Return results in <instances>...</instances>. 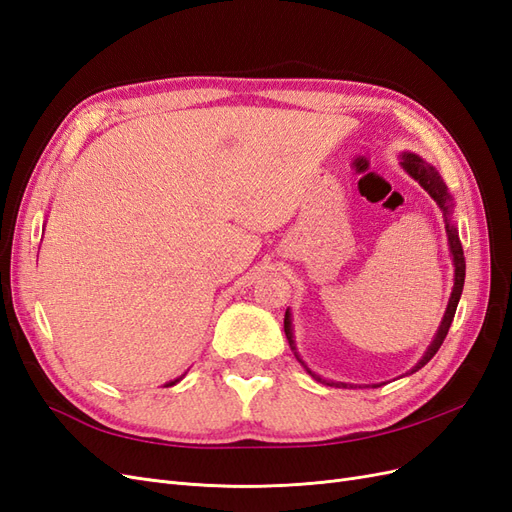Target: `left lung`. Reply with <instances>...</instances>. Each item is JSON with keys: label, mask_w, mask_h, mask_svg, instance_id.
Returning <instances> with one entry per match:
<instances>
[{"label": "left lung", "mask_w": 512, "mask_h": 512, "mask_svg": "<svg viewBox=\"0 0 512 512\" xmlns=\"http://www.w3.org/2000/svg\"><path fill=\"white\" fill-rule=\"evenodd\" d=\"M401 166H404L408 173L423 185V188L431 194V198L436 200V203L440 205V209L444 211V218H446V235H448V243H451V254H453V262H455V286H453V294H451V301H448V307H446V314H444V320L440 324V331L436 335V339H433L429 350L425 352V356L421 361L416 363V367L412 371H418L423 365H427L433 354H436L444 342V337L448 333V329H451L453 324V318H455V312H457V303H459V297H461V290H463V280H466V258H463V247H461V241H459V235H457V228L451 224V209H453V203H451V194H448L444 181L440 179V175L436 173V168L429 166L427 162H423L418 156H414V153H404V158H401ZM284 331H286V337H288V344L292 350L294 348V339H292V329H290V314L286 312V318H284ZM294 356L299 359V354L294 352ZM301 361V359H299ZM301 365L307 369V374L312 376L314 380L318 382H327L322 380L320 376H316L312 369H309L303 361ZM329 386H337V389H348L346 382H327Z\"/></svg>", "instance_id": "obj_1"}]
</instances>
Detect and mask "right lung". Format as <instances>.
Returning a JSON list of instances; mask_svg holds the SVG:
<instances>
[{"instance_id": "add662e5", "label": "right lung", "mask_w": 512, "mask_h": 512, "mask_svg": "<svg viewBox=\"0 0 512 512\" xmlns=\"http://www.w3.org/2000/svg\"><path fill=\"white\" fill-rule=\"evenodd\" d=\"M179 380H181V378H177V380H173V382H168V384H166V386H173V384H177V382H179Z\"/></svg>"}]
</instances>
